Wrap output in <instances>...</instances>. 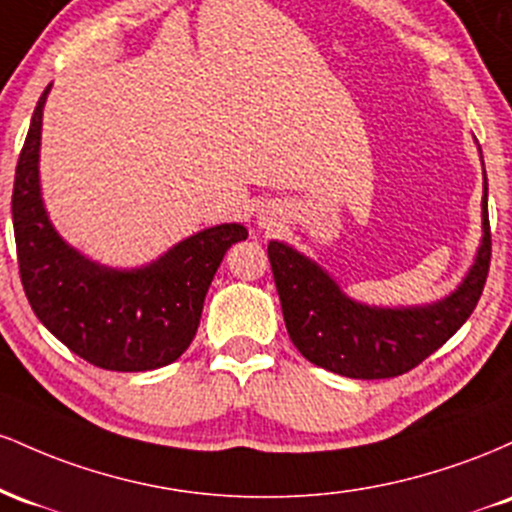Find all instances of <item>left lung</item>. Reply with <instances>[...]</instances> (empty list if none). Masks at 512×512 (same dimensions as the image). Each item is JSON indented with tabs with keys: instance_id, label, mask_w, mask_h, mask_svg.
Instances as JSON below:
<instances>
[{
	"instance_id": "left-lung-1",
	"label": "left lung",
	"mask_w": 512,
	"mask_h": 512,
	"mask_svg": "<svg viewBox=\"0 0 512 512\" xmlns=\"http://www.w3.org/2000/svg\"><path fill=\"white\" fill-rule=\"evenodd\" d=\"M486 180V173H484ZM484 182V243L472 272L452 296L436 305L383 310L358 305L296 250L269 243L276 291L286 330L296 349L315 366L358 380L395 378L426 361L472 315L491 264V223Z\"/></svg>"
}]
</instances>
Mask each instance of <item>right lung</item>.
Masks as SVG:
<instances>
[{
    "instance_id": "add662e5",
    "label": "right lung",
    "mask_w": 512,
    "mask_h": 512,
    "mask_svg": "<svg viewBox=\"0 0 512 512\" xmlns=\"http://www.w3.org/2000/svg\"><path fill=\"white\" fill-rule=\"evenodd\" d=\"M48 91L50 86L35 105L11 195L28 303L38 320L91 366L122 373L168 366L195 339L211 279L226 250L248 238V231L238 223L207 228L132 272L84 260L57 236L40 199L38 146Z\"/></svg>"
}]
</instances>
